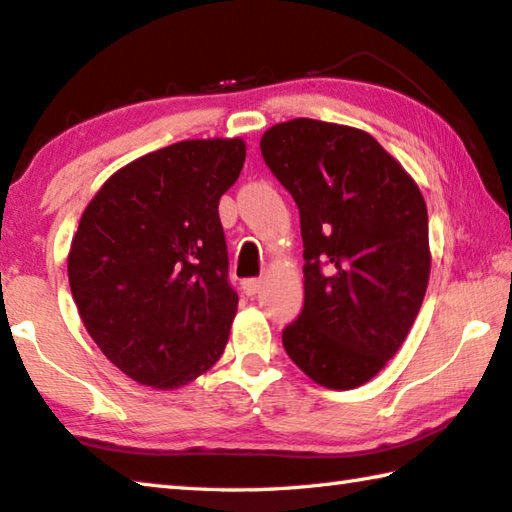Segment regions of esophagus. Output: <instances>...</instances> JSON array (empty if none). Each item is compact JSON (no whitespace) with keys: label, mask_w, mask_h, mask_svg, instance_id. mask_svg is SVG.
<instances>
[{"label":"esophagus","mask_w":512,"mask_h":512,"mask_svg":"<svg viewBox=\"0 0 512 512\" xmlns=\"http://www.w3.org/2000/svg\"><path fill=\"white\" fill-rule=\"evenodd\" d=\"M262 284H264V280H259V277H253V280H246L244 284H241V288H244L246 295H257L259 291H262Z\"/></svg>","instance_id":"esophagus-1"}]
</instances>
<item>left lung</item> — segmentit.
<instances>
[{
  "instance_id": "8db88e82",
  "label": "left lung",
  "mask_w": 512,
  "mask_h": 512,
  "mask_svg": "<svg viewBox=\"0 0 512 512\" xmlns=\"http://www.w3.org/2000/svg\"><path fill=\"white\" fill-rule=\"evenodd\" d=\"M259 147L300 208L304 309L284 349L313 383L356 389L394 358L423 304V194L358 127L293 118L268 127Z\"/></svg>"
}]
</instances>
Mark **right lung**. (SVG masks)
<instances>
[{
  "label": "right lung",
  "instance_id": "add662e5",
  "mask_svg": "<svg viewBox=\"0 0 512 512\" xmlns=\"http://www.w3.org/2000/svg\"><path fill=\"white\" fill-rule=\"evenodd\" d=\"M246 161L244 138H192L102 183L73 235L67 273L80 320L136 383L179 389L221 358L232 291L219 199Z\"/></svg>",
  "mask_w": 512,
  "mask_h": 512
}]
</instances>
